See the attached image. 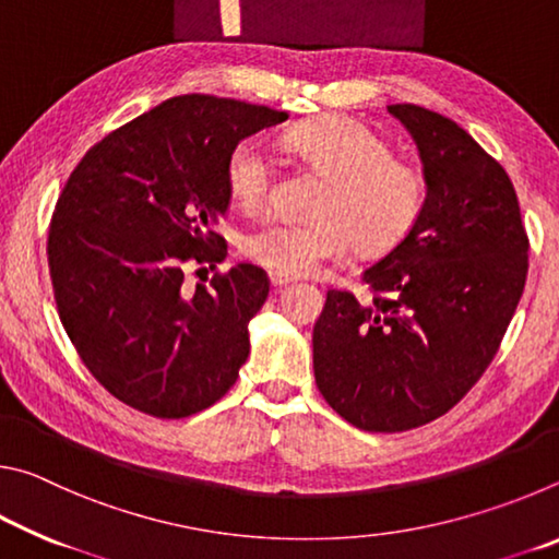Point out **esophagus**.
<instances>
[{
    "instance_id": "esophagus-1",
    "label": "esophagus",
    "mask_w": 559,
    "mask_h": 559,
    "mask_svg": "<svg viewBox=\"0 0 559 559\" xmlns=\"http://www.w3.org/2000/svg\"><path fill=\"white\" fill-rule=\"evenodd\" d=\"M286 283H290V278H286V276H278V273H271V286H273V288L286 286Z\"/></svg>"
}]
</instances>
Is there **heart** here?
<instances>
[{"instance_id": "heart-1", "label": "heart", "mask_w": 559, "mask_h": 559, "mask_svg": "<svg viewBox=\"0 0 559 559\" xmlns=\"http://www.w3.org/2000/svg\"><path fill=\"white\" fill-rule=\"evenodd\" d=\"M286 147L328 179L313 204V222H269L243 236L241 251L278 276L318 271L355 246L359 257H384L419 224L429 182L419 165L394 157V147L370 126L325 116L288 130ZM273 157L259 138L231 147L224 182L239 210L257 214L273 192Z\"/></svg>"}]
</instances>
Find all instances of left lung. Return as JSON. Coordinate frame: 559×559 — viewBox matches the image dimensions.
<instances>
[{
    "mask_svg": "<svg viewBox=\"0 0 559 559\" xmlns=\"http://www.w3.org/2000/svg\"><path fill=\"white\" fill-rule=\"evenodd\" d=\"M412 132L427 210L362 271L370 296L330 288L313 328L316 384L345 421L406 431L453 409L493 362L527 278V234L498 159L439 112L390 106Z\"/></svg>",
    "mask_w": 559,
    "mask_h": 559,
    "instance_id": "8db88e82",
    "label": "left lung"
}]
</instances>
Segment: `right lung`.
Returning <instances> with one entry per match:
<instances>
[{"instance_id":"add662e5","label":"right lung","mask_w":559,"mask_h":559,"mask_svg":"<svg viewBox=\"0 0 559 559\" xmlns=\"http://www.w3.org/2000/svg\"><path fill=\"white\" fill-rule=\"evenodd\" d=\"M286 118L175 96L108 132L66 179L46 241L56 310L88 372L132 409L185 419L239 377L266 271L236 263L194 288L185 273L226 257L214 226L231 204V147Z\"/></svg>"}]
</instances>
